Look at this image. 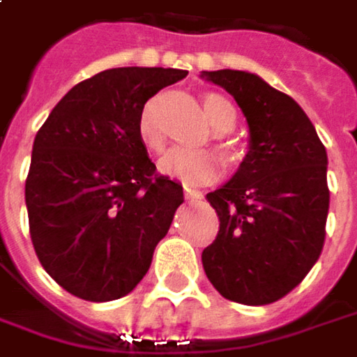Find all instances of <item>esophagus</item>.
Listing matches in <instances>:
<instances>
[{
    "instance_id": "obj_1",
    "label": "esophagus",
    "mask_w": 357,
    "mask_h": 357,
    "mask_svg": "<svg viewBox=\"0 0 357 357\" xmlns=\"http://www.w3.org/2000/svg\"><path fill=\"white\" fill-rule=\"evenodd\" d=\"M183 191H185V197L191 199V202H199V199H203V193L199 190H193V188H190V185H185Z\"/></svg>"
}]
</instances>
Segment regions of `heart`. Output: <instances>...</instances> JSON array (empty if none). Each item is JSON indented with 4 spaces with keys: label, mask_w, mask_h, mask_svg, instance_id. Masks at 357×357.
Instances as JSON below:
<instances>
[{
    "label": "heart",
    "mask_w": 357,
    "mask_h": 357,
    "mask_svg": "<svg viewBox=\"0 0 357 357\" xmlns=\"http://www.w3.org/2000/svg\"><path fill=\"white\" fill-rule=\"evenodd\" d=\"M203 110L205 116L209 118L211 126L217 132H231L237 124V110L231 100L221 94H207L203 98ZM138 136L142 144L150 150H160L162 138L158 134L154 124L152 106H146L138 118ZM229 155H233L227 150ZM160 172L169 178H178L188 183H203L215 176L217 158L209 150H197V148H183L176 146L167 150L160 160Z\"/></svg>",
    "instance_id": "b5f03b06"
}]
</instances>
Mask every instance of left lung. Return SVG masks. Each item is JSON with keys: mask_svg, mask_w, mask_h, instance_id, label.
<instances>
[{"mask_svg": "<svg viewBox=\"0 0 357 357\" xmlns=\"http://www.w3.org/2000/svg\"><path fill=\"white\" fill-rule=\"evenodd\" d=\"M199 77L225 89L249 126L239 169L207 193L219 233L203 249V271L227 301L271 304L301 284L324 247L326 148L298 102L259 75L221 68Z\"/></svg>", "mask_w": 357, "mask_h": 357, "instance_id": "left-lung-1", "label": "left lung"}]
</instances>
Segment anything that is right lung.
Returning <instances> with one entry per match:
<instances>
[{"label": "right lung", "instance_id": "add662e5", "mask_svg": "<svg viewBox=\"0 0 357 357\" xmlns=\"http://www.w3.org/2000/svg\"><path fill=\"white\" fill-rule=\"evenodd\" d=\"M188 70L108 68L73 86L33 142L25 205L35 252L82 301L126 296L183 203L138 136L144 105Z\"/></svg>", "mask_w": 357, "mask_h": 357}]
</instances>
